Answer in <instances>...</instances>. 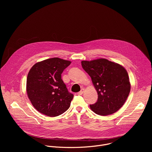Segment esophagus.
<instances>
[{
  "label": "esophagus",
  "mask_w": 152,
  "mask_h": 152,
  "mask_svg": "<svg viewBox=\"0 0 152 152\" xmlns=\"http://www.w3.org/2000/svg\"><path fill=\"white\" fill-rule=\"evenodd\" d=\"M84 90H85V89H84L83 88H82L81 89V90H80L79 93H77V95H81V94H82L84 92Z\"/></svg>",
  "instance_id": "1"
}]
</instances>
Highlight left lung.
Instances as JSON below:
<instances>
[{"instance_id": "8db88e82", "label": "left lung", "mask_w": 152, "mask_h": 152, "mask_svg": "<svg viewBox=\"0 0 152 152\" xmlns=\"http://www.w3.org/2000/svg\"><path fill=\"white\" fill-rule=\"evenodd\" d=\"M83 70L91 77L97 92L96 103L91 110L100 115L115 113L125 103L131 91L129 76L121 65L100 58L81 62Z\"/></svg>"}]
</instances>
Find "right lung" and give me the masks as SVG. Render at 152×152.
Segmentation results:
<instances>
[{
	"mask_svg": "<svg viewBox=\"0 0 152 152\" xmlns=\"http://www.w3.org/2000/svg\"><path fill=\"white\" fill-rule=\"evenodd\" d=\"M70 64V61L53 58L36 63L29 70L26 91L32 104L40 113L56 117L69 108L73 94L69 92L61 74Z\"/></svg>",
	"mask_w": 152,
	"mask_h": 152,
	"instance_id": "obj_1",
	"label": "right lung"
}]
</instances>
